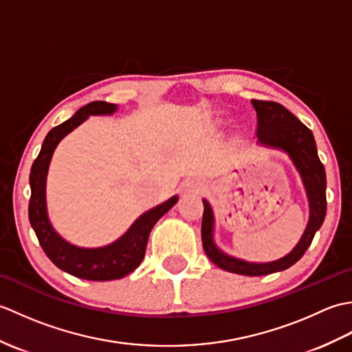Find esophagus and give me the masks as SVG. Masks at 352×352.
Returning a JSON list of instances; mask_svg holds the SVG:
<instances>
[{
    "mask_svg": "<svg viewBox=\"0 0 352 352\" xmlns=\"http://www.w3.org/2000/svg\"><path fill=\"white\" fill-rule=\"evenodd\" d=\"M190 189H192L193 192H198V190L203 189V184H193V186H190Z\"/></svg>",
    "mask_w": 352,
    "mask_h": 352,
    "instance_id": "esophagus-1",
    "label": "esophagus"
}]
</instances>
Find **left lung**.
Wrapping results in <instances>:
<instances>
[{
    "mask_svg": "<svg viewBox=\"0 0 352 352\" xmlns=\"http://www.w3.org/2000/svg\"><path fill=\"white\" fill-rule=\"evenodd\" d=\"M251 102L257 111L258 144L287 153L296 170L300 172L310 206L309 223L305 227L301 241L298 242V245L287 256H284L280 260L269 261V263H251V261L231 257L216 246L213 241V210L208 201L203 199L204 214L203 226H201V239H203V248L207 257L216 266H219L227 272L239 275L260 276L284 271V269L295 265L304 256V252L307 251L316 231L320 228L325 219L327 177L324 164L320 163L318 157L316 142L315 138H313L311 130H309L300 119L278 102L260 100H252Z\"/></svg>",
    "mask_w": 352,
    "mask_h": 352,
    "instance_id": "obj_1",
    "label": "left lung"
}]
</instances>
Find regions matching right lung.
Masks as SVG:
<instances>
[{
  "mask_svg": "<svg viewBox=\"0 0 352 352\" xmlns=\"http://www.w3.org/2000/svg\"><path fill=\"white\" fill-rule=\"evenodd\" d=\"M116 104L106 101H94L81 107L68 121L52 129L45 138L41 153L33 162L30 172V188L32 197L28 204V218L34 233L39 239L42 250L48 258L58 269L68 272L77 278L91 281L118 280L131 274L142 260H144L149 233L155 222L177 204L178 197H172L163 204L145 212L133 222L126 233L113 243L101 248H80V246L66 242L65 239L52 228L47 212V174L52 153L66 134L85 122L91 115H111L115 113Z\"/></svg>",
  "mask_w": 352,
  "mask_h": 352,
  "instance_id": "add662e5",
  "label": "right lung"
}]
</instances>
